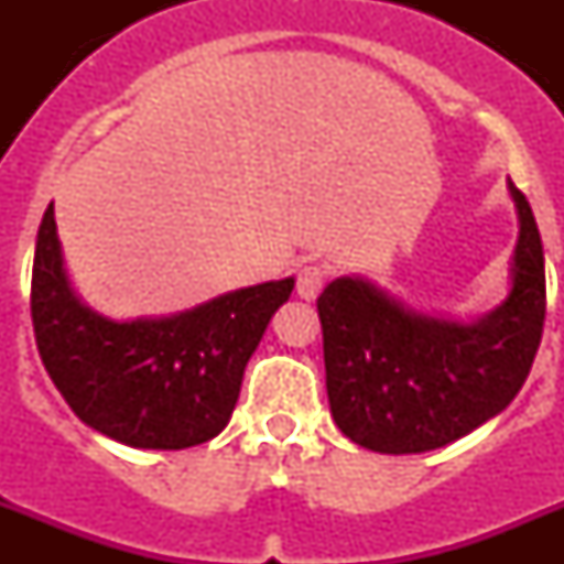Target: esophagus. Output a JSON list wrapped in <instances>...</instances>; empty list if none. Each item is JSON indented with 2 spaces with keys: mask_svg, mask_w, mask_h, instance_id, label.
Segmentation results:
<instances>
[{
  "mask_svg": "<svg viewBox=\"0 0 564 564\" xmlns=\"http://www.w3.org/2000/svg\"><path fill=\"white\" fill-rule=\"evenodd\" d=\"M327 276H330V271H327L322 262H305V265L299 268V273H296V293L311 302V299H316L318 293H322Z\"/></svg>",
  "mask_w": 564,
  "mask_h": 564,
  "instance_id": "34e87169",
  "label": "esophagus"
}]
</instances>
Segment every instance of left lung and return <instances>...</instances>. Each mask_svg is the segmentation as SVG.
Returning a JSON list of instances; mask_svg holds the SVG:
<instances>
[{"mask_svg":"<svg viewBox=\"0 0 564 564\" xmlns=\"http://www.w3.org/2000/svg\"><path fill=\"white\" fill-rule=\"evenodd\" d=\"M520 208L514 288L475 325L417 316L361 279H336L316 299L327 398L338 430L364 449H441L502 412L522 390L545 325V257L534 212Z\"/></svg>","mask_w":564,"mask_h":564,"instance_id":"8db88e82","label":"left lung"}]
</instances>
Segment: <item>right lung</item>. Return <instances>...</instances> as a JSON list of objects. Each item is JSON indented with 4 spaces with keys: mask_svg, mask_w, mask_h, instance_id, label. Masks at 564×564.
Instances as JSON below:
<instances>
[{
    "mask_svg": "<svg viewBox=\"0 0 564 564\" xmlns=\"http://www.w3.org/2000/svg\"><path fill=\"white\" fill-rule=\"evenodd\" d=\"M293 279L172 318L109 322L69 291L53 203L39 226L30 316L44 370L87 426L134 449H188L226 430L242 372Z\"/></svg>",
    "mask_w": 564,
    "mask_h": 564,
    "instance_id": "obj_1",
    "label": "right lung"
}]
</instances>
